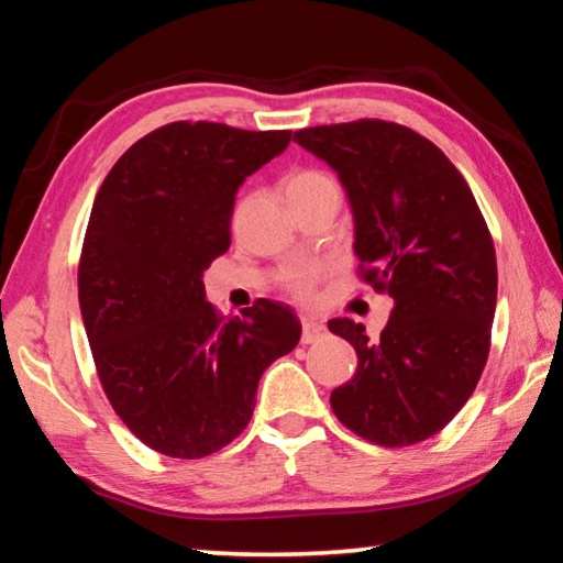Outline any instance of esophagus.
Returning <instances> with one entry per match:
<instances>
[{"instance_id": "esophagus-1", "label": "esophagus", "mask_w": 563, "mask_h": 563, "mask_svg": "<svg viewBox=\"0 0 563 563\" xmlns=\"http://www.w3.org/2000/svg\"><path fill=\"white\" fill-rule=\"evenodd\" d=\"M325 325H322V322H318V320H312V318H305L302 320V338H300V342L302 345H312V342H318V340H322L325 338Z\"/></svg>"}]
</instances>
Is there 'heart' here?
Instances as JSON below:
<instances>
[{"mask_svg": "<svg viewBox=\"0 0 563 563\" xmlns=\"http://www.w3.org/2000/svg\"><path fill=\"white\" fill-rule=\"evenodd\" d=\"M320 194H340L338 180L328 170L302 168L288 178V198H308ZM330 263H300L280 275L283 290L298 302L316 300L318 285L330 275Z\"/></svg>", "mask_w": 563, "mask_h": 563, "instance_id": "obj_1", "label": "heart"}]
</instances>
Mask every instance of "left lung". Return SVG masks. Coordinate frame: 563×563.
Masks as SVG:
<instances>
[{
  "instance_id": "8db88e82",
  "label": "left lung",
  "mask_w": 563,
  "mask_h": 563,
  "mask_svg": "<svg viewBox=\"0 0 563 563\" xmlns=\"http://www.w3.org/2000/svg\"><path fill=\"white\" fill-rule=\"evenodd\" d=\"M338 170L355 213L357 275L393 298L387 328L335 318L357 352L332 412L362 440L407 446L444 430L487 365L497 253L472 188L430 139L395 121L357 119L295 131Z\"/></svg>"
}]
</instances>
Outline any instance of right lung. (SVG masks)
<instances>
[{"mask_svg": "<svg viewBox=\"0 0 563 563\" xmlns=\"http://www.w3.org/2000/svg\"><path fill=\"white\" fill-rule=\"evenodd\" d=\"M290 131L174 121L139 139L103 178L79 258V308L113 412L151 450L201 460L253 417L258 379L298 345L288 305L243 318L206 302L201 275L231 245L238 186Z\"/></svg>", "mask_w": 563, "mask_h": 563, "instance_id": "obj_1", "label": "right lung"}]
</instances>
